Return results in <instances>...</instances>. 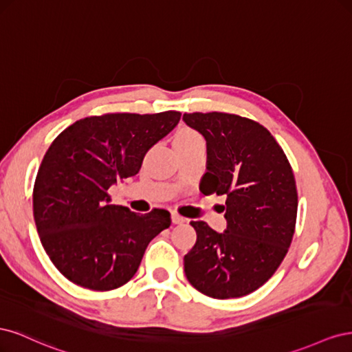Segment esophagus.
<instances>
[{"label": "esophagus", "instance_id": "1", "mask_svg": "<svg viewBox=\"0 0 352 352\" xmlns=\"http://www.w3.org/2000/svg\"><path fill=\"white\" fill-rule=\"evenodd\" d=\"M172 221L175 223V225H182V223L186 221V219L182 217V216L176 214V212H172Z\"/></svg>", "mask_w": 352, "mask_h": 352}]
</instances>
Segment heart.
Listing matches in <instances>:
<instances>
[{
  "instance_id": "heart-1",
  "label": "heart",
  "mask_w": 352,
  "mask_h": 352,
  "mask_svg": "<svg viewBox=\"0 0 352 352\" xmlns=\"http://www.w3.org/2000/svg\"><path fill=\"white\" fill-rule=\"evenodd\" d=\"M201 140V136L194 132V131H189V129H185V131H180L176 138H175V145H189L192 142H197Z\"/></svg>"
}]
</instances>
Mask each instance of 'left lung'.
I'll use <instances>...</instances> for the list:
<instances>
[{
    "label": "left lung",
    "instance_id": "8db88e82",
    "mask_svg": "<svg viewBox=\"0 0 352 352\" xmlns=\"http://www.w3.org/2000/svg\"><path fill=\"white\" fill-rule=\"evenodd\" d=\"M207 142L199 189L225 195L223 233L190 221L197 242L184 258L189 283L217 300L258 289L278 270L292 242L298 194L292 167L260 123L228 113H185Z\"/></svg>",
    "mask_w": 352,
    "mask_h": 352
}]
</instances>
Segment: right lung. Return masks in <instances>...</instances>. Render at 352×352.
Listing matches in <instances>:
<instances>
[{
	"label": "right lung",
	"instance_id": "add662e5",
	"mask_svg": "<svg viewBox=\"0 0 352 352\" xmlns=\"http://www.w3.org/2000/svg\"><path fill=\"white\" fill-rule=\"evenodd\" d=\"M179 111L85 117L45 153L34 186V219L57 270L92 291L129 282L148 243L170 226V212L138 214L110 204L109 189L140 172L153 145L172 132Z\"/></svg>",
	"mask_w": 352,
	"mask_h": 352
}]
</instances>
